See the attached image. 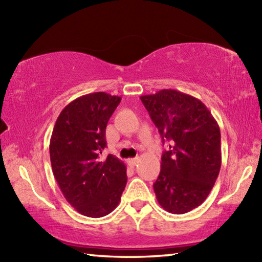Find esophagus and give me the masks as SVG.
I'll return each instance as SVG.
<instances>
[{
	"label": "esophagus",
	"mask_w": 262,
	"mask_h": 262,
	"mask_svg": "<svg viewBox=\"0 0 262 262\" xmlns=\"http://www.w3.org/2000/svg\"><path fill=\"white\" fill-rule=\"evenodd\" d=\"M137 162H139V157L128 159V164H129V166H132V167H134L137 164Z\"/></svg>",
	"instance_id": "1"
}]
</instances>
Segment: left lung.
Segmentation results:
<instances>
[{
  "label": "left lung",
  "mask_w": 262,
  "mask_h": 262,
  "mask_svg": "<svg viewBox=\"0 0 262 262\" xmlns=\"http://www.w3.org/2000/svg\"><path fill=\"white\" fill-rule=\"evenodd\" d=\"M164 142L157 201L171 214H185L206 200L222 164L219 123L200 99L164 89L140 97Z\"/></svg>",
  "instance_id": "left-lung-1"
}]
</instances>
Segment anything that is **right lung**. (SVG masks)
Masks as SVG:
<instances>
[{"label":"right lung","mask_w":262,"mask_h":262,"mask_svg":"<svg viewBox=\"0 0 262 262\" xmlns=\"http://www.w3.org/2000/svg\"><path fill=\"white\" fill-rule=\"evenodd\" d=\"M121 97L106 92L78 97L61 111L53 128L50 156L62 194L79 214L103 217L119 205L126 187V165L113 155L99 158L105 130Z\"/></svg>","instance_id":"add662e5"}]
</instances>
